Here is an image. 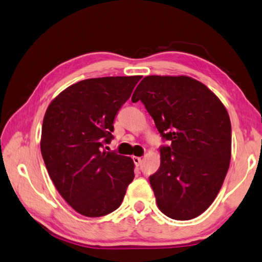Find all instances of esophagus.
Wrapping results in <instances>:
<instances>
[{
  "mask_svg": "<svg viewBox=\"0 0 262 262\" xmlns=\"http://www.w3.org/2000/svg\"><path fill=\"white\" fill-rule=\"evenodd\" d=\"M141 157H138V156H133V162H135L136 166H139L141 164Z\"/></svg>",
  "mask_w": 262,
  "mask_h": 262,
  "instance_id": "34e87169",
  "label": "esophagus"
}]
</instances>
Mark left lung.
Returning a JSON list of instances; mask_svg holds the SVG:
<instances>
[{
    "instance_id": "left-lung-1",
    "label": "left lung",
    "mask_w": 262,
    "mask_h": 262,
    "mask_svg": "<svg viewBox=\"0 0 262 262\" xmlns=\"http://www.w3.org/2000/svg\"><path fill=\"white\" fill-rule=\"evenodd\" d=\"M138 100L171 141L149 177L157 206L171 219H194L213 203L229 169L228 112L208 86L184 75L146 76L133 92Z\"/></svg>"
}]
</instances>
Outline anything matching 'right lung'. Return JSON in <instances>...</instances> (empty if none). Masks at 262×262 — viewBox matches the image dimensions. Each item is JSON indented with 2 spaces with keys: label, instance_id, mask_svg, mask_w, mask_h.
Instances as JSON below:
<instances>
[{
  "label": "right lung",
  "instance_id": "1",
  "mask_svg": "<svg viewBox=\"0 0 262 262\" xmlns=\"http://www.w3.org/2000/svg\"><path fill=\"white\" fill-rule=\"evenodd\" d=\"M141 76L88 78L65 89L43 118L41 152L52 182L77 213L96 218L121 205L135 178L131 157L103 149L114 118Z\"/></svg>",
  "mask_w": 262,
  "mask_h": 262
}]
</instances>
